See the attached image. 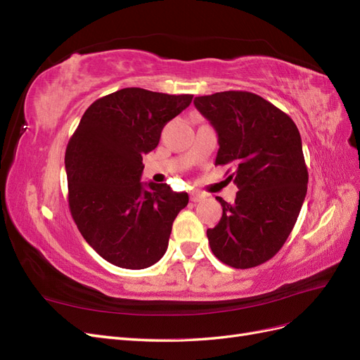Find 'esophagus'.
Segmentation results:
<instances>
[{"label":"esophagus","mask_w":360,"mask_h":360,"mask_svg":"<svg viewBox=\"0 0 360 360\" xmlns=\"http://www.w3.org/2000/svg\"><path fill=\"white\" fill-rule=\"evenodd\" d=\"M204 200V195L202 193H198V192H192L191 193V201L192 202H200Z\"/></svg>","instance_id":"obj_1"}]
</instances>
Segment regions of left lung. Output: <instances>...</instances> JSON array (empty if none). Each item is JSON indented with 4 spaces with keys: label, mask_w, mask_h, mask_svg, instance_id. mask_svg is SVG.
<instances>
[{
    "label": "left lung",
    "mask_w": 360,
    "mask_h": 360,
    "mask_svg": "<svg viewBox=\"0 0 360 360\" xmlns=\"http://www.w3.org/2000/svg\"><path fill=\"white\" fill-rule=\"evenodd\" d=\"M197 110L217 132L214 165H231L238 192L207 230L212 252L234 269L266 263L284 246L308 189L302 139L292 120L249 91L195 97ZM230 169L226 171V174Z\"/></svg>",
    "instance_id": "8db88e82"
}]
</instances>
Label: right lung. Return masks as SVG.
Here are the masks:
<instances>
[{"label": "right lung", "mask_w": 360, "mask_h": 360, "mask_svg": "<svg viewBox=\"0 0 360 360\" xmlns=\"http://www.w3.org/2000/svg\"><path fill=\"white\" fill-rule=\"evenodd\" d=\"M192 94L118 90L93 102L69 139V209L79 233L108 263L146 269L167 252L172 222L189 202L167 183H141L143 156Z\"/></svg>", "instance_id": "right-lung-1"}]
</instances>
